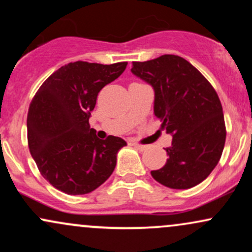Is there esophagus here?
<instances>
[{"label": "esophagus", "instance_id": "34e87169", "mask_svg": "<svg viewBox=\"0 0 252 252\" xmlns=\"http://www.w3.org/2000/svg\"><path fill=\"white\" fill-rule=\"evenodd\" d=\"M134 147H135V148L137 149V150H140V152H144V150L148 149V146H143V144H137V143H135Z\"/></svg>", "mask_w": 252, "mask_h": 252}]
</instances>
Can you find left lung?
<instances>
[{"instance_id":"obj_1","label":"left lung","mask_w":252,"mask_h":252,"mask_svg":"<svg viewBox=\"0 0 252 252\" xmlns=\"http://www.w3.org/2000/svg\"><path fill=\"white\" fill-rule=\"evenodd\" d=\"M131 72L153 86L155 116L173 136L166 164L152 176L169 189L196 186L219 162L226 138L216 90L192 63L173 54L132 62Z\"/></svg>"}]
</instances>
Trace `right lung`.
I'll return each mask as SVG.
<instances>
[{
	"instance_id": "add662e5",
	"label": "right lung",
	"mask_w": 252,
	"mask_h": 252,
	"mask_svg": "<svg viewBox=\"0 0 252 252\" xmlns=\"http://www.w3.org/2000/svg\"><path fill=\"white\" fill-rule=\"evenodd\" d=\"M126 65L70 63L51 74L32 99L30 152L43 178L66 194H86L104 184L116 167L118 150L126 146L116 136L99 140L89 123L99 91Z\"/></svg>"
}]
</instances>
